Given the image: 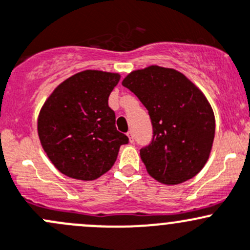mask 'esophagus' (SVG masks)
Returning a JSON list of instances; mask_svg holds the SVG:
<instances>
[{
	"label": "esophagus",
	"instance_id": "1",
	"mask_svg": "<svg viewBox=\"0 0 250 250\" xmlns=\"http://www.w3.org/2000/svg\"><path fill=\"white\" fill-rule=\"evenodd\" d=\"M127 136H128V140H130V142L132 143L133 141H135V140H133V135H132V132H131V131H128V132H127Z\"/></svg>",
	"mask_w": 250,
	"mask_h": 250
}]
</instances>
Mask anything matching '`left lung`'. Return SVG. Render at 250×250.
<instances>
[{
	"mask_svg": "<svg viewBox=\"0 0 250 250\" xmlns=\"http://www.w3.org/2000/svg\"><path fill=\"white\" fill-rule=\"evenodd\" d=\"M123 85L148 109L151 143L140 151L146 172L166 185L181 184L203 168L215 133V118L207 97L173 68L151 65L128 73Z\"/></svg>",
	"mask_w": 250,
	"mask_h": 250,
	"instance_id": "obj_1",
	"label": "left lung"
}]
</instances>
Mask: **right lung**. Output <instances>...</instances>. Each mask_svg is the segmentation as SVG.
Returning a JSON list of instances; mask_svg holds the SVG:
<instances>
[{"mask_svg":"<svg viewBox=\"0 0 250 250\" xmlns=\"http://www.w3.org/2000/svg\"><path fill=\"white\" fill-rule=\"evenodd\" d=\"M120 74L85 69L54 89L41 108L37 131L49 160L65 176L94 181L112 168L127 136L115 127L108 97Z\"/></svg>","mask_w":250,"mask_h":250,"instance_id":"1","label":"right lung"}]
</instances>
